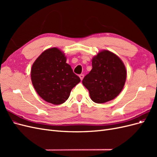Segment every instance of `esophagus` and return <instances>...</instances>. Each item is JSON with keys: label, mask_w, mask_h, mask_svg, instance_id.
<instances>
[{"label": "esophagus", "mask_w": 157, "mask_h": 157, "mask_svg": "<svg viewBox=\"0 0 157 157\" xmlns=\"http://www.w3.org/2000/svg\"><path fill=\"white\" fill-rule=\"evenodd\" d=\"M79 77H80V80H82V79H83V78H84V75H83V74H81V75H79Z\"/></svg>", "instance_id": "1"}]
</instances>
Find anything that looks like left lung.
Here are the masks:
<instances>
[{"label": "left lung", "instance_id": "1", "mask_svg": "<svg viewBox=\"0 0 157 157\" xmlns=\"http://www.w3.org/2000/svg\"><path fill=\"white\" fill-rule=\"evenodd\" d=\"M126 78V67L118 57L108 50L99 52L92 59V69L85 76L82 84L92 100L103 103L121 93Z\"/></svg>", "mask_w": 157, "mask_h": 157}]
</instances>
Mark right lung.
<instances>
[{
    "label": "right lung",
    "mask_w": 157,
    "mask_h": 157,
    "mask_svg": "<svg viewBox=\"0 0 157 157\" xmlns=\"http://www.w3.org/2000/svg\"><path fill=\"white\" fill-rule=\"evenodd\" d=\"M32 84L36 92L46 101L59 105L69 98L70 93L80 79L66 57L57 48L46 50L33 64Z\"/></svg>",
    "instance_id": "obj_1"
}]
</instances>
